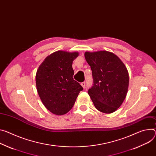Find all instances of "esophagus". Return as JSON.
Masks as SVG:
<instances>
[{
    "instance_id": "esophagus-1",
    "label": "esophagus",
    "mask_w": 156,
    "mask_h": 156,
    "mask_svg": "<svg viewBox=\"0 0 156 156\" xmlns=\"http://www.w3.org/2000/svg\"><path fill=\"white\" fill-rule=\"evenodd\" d=\"M81 85L82 86V87H83V88H85V82H82V83H81Z\"/></svg>"
}]
</instances>
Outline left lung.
Masks as SVG:
<instances>
[{"mask_svg": "<svg viewBox=\"0 0 156 156\" xmlns=\"http://www.w3.org/2000/svg\"><path fill=\"white\" fill-rule=\"evenodd\" d=\"M84 57L92 70L94 84L88 93L94 106L106 114L116 111L127 93V68L117 55L105 50L86 51Z\"/></svg>", "mask_w": 156, "mask_h": 156, "instance_id": "8db88e82", "label": "left lung"}]
</instances>
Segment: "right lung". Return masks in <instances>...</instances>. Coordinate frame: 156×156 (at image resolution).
<instances>
[{
  "label": "right lung",
  "instance_id": "1",
  "mask_svg": "<svg viewBox=\"0 0 156 156\" xmlns=\"http://www.w3.org/2000/svg\"><path fill=\"white\" fill-rule=\"evenodd\" d=\"M77 51H56L39 66L35 81L38 94L45 107L53 114L63 115L72 109L83 87L73 80V60Z\"/></svg>",
  "mask_w": 156,
  "mask_h": 156
}]
</instances>
